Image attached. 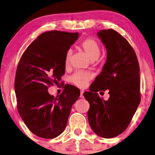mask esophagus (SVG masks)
Returning a JSON list of instances; mask_svg holds the SVG:
<instances>
[{"mask_svg":"<svg viewBox=\"0 0 155 155\" xmlns=\"http://www.w3.org/2000/svg\"><path fill=\"white\" fill-rule=\"evenodd\" d=\"M83 93H84V91H83V90L80 91V98H83V97H84V96H83Z\"/></svg>","mask_w":155,"mask_h":155,"instance_id":"1","label":"esophagus"}]
</instances>
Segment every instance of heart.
Masks as SVG:
<instances>
[{"label": "heart", "mask_w": 155, "mask_h": 155, "mask_svg": "<svg viewBox=\"0 0 155 155\" xmlns=\"http://www.w3.org/2000/svg\"><path fill=\"white\" fill-rule=\"evenodd\" d=\"M81 47L85 54H87L91 61H96L100 55V48L99 44L96 41L92 39H87L82 41ZM71 50H69L67 52L65 58V64L68 65L69 64L71 57ZM92 79V75L86 72L78 71L73 74L70 78V80L72 83L75 84L79 87H84L89 81Z\"/></svg>", "instance_id": "heart-1"}]
</instances>
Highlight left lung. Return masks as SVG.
<instances>
[{
    "label": "left lung",
    "instance_id": "left-lung-1",
    "mask_svg": "<svg viewBox=\"0 0 155 155\" xmlns=\"http://www.w3.org/2000/svg\"><path fill=\"white\" fill-rule=\"evenodd\" d=\"M97 37L107 50V61L83 95L90 103L91 128L99 136L111 138L126 130L140 101V68L132 46L117 31L102 29ZM107 89L110 97L104 101L97 92Z\"/></svg>",
    "mask_w": 155,
    "mask_h": 155
}]
</instances>
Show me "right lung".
I'll use <instances>...</instances> for the list:
<instances>
[{
    "label": "right lung",
    "instance_id": "1",
    "mask_svg": "<svg viewBox=\"0 0 155 155\" xmlns=\"http://www.w3.org/2000/svg\"><path fill=\"white\" fill-rule=\"evenodd\" d=\"M78 37V32H44L27 47L18 63L15 80L18 112L27 128L40 137L54 138L63 132L80 97L79 89L71 84L56 97L48 92L64 75L65 56Z\"/></svg>",
    "mask_w": 155,
    "mask_h": 155
}]
</instances>
